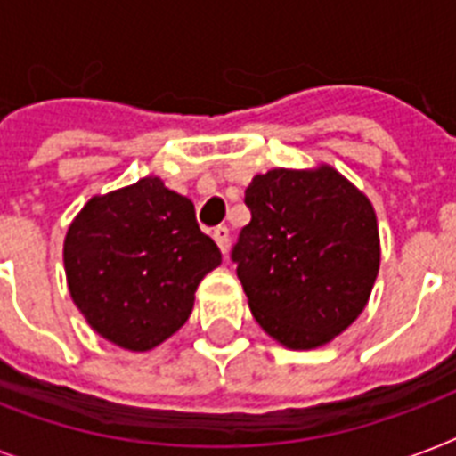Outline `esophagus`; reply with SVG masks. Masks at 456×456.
Returning <instances> with one entry per match:
<instances>
[{
	"label": "esophagus",
	"mask_w": 456,
	"mask_h": 456,
	"mask_svg": "<svg viewBox=\"0 0 456 456\" xmlns=\"http://www.w3.org/2000/svg\"><path fill=\"white\" fill-rule=\"evenodd\" d=\"M213 239L215 243L220 246V250L227 256V248H229V229L227 227H217L213 232Z\"/></svg>",
	"instance_id": "esophagus-1"
}]
</instances>
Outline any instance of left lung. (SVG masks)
<instances>
[{
	"instance_id": "8db88e82",
	"label": "left lung",
	"mask_w": 456,
	"mask_h": 456,
	"mask_svg": "<svg viewBox=\"0 0 456 456\" xmlns=\"http://www.w3.org/2000/svg\"><path fill=\"white\" fill-rule=\"evenodd\" d=\"M246 206L232 260L256 322L291 350L331 343L367 307L379 274L371 200L322 163L256 175Z\"/></svg>"
}]
</instances>
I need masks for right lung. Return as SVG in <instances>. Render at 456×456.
Masks as SVG:
<instances>
[{
    "label": "right lung",
    "instance_id": "right-lung-1",
    "mask_svg": "<svg viewBox=\"0 0 456 456\" xmlns=\"http://www.w3.org/2000/svg\"><path fill=\"white\" fill-rule=\"evenodd\" d=\"M220 263L191 200L158 177L92 196L63 241L73 303L99 336L132 353L184 326L200 279Z\"/></svg>",
    "mask_w": 456,
    "mask_h": 456
}]
</instances>
